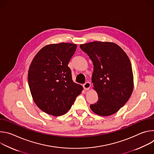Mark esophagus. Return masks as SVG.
Segmentation results:
<instances>
[{
  "mask_svg": "<svg viewBox=\"0 0 154 154\" xmlns=\"http://www.w3.org/2000/svg\"><path fill=\"white\" fill-rule=\"evenodd\" d=\"M83 88H84V89L85 90H89L90 88V86H91V83L89 82H85L84 84H83Z\"/></svg>",
  "mask_w": 154,
  "mask_h": 154,
  "instance_id": "1",
  "label": "esophagus"
}]
</instances>
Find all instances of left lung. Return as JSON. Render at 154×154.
Returning a JSON list of instances; mask_svg holds the SVG:
<instances>
[{"mask_svg":"<svg viewBox=\"0 0 154 154\" xmlns=\"http://www.w3.org/2000/svg\"><path fill=\"white\" fill-rule=\"evenodd\" d=\"M80 48L94 66L92 82L99 99L90 105L91 110L103 116L116 113L133 91L132 68L128 56L113 42L94 41L81 45Z\"/></svg>","mask_w":154,"mask_h":154,"instance_id":"1","label":"left lung"}]
</instances>
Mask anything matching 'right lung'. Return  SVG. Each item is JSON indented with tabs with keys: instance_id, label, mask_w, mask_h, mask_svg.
<instances>
[{
	"instance_id": "obj_1",
	"label": "right lung",
	"mask_w": 154,
	"mask_h": 154,
	"mask_svg": "<svg viewBox=\"0 0 154 154\" xmlns=\"http://www.w3.org/2000/svg\"><path fill=\"white\" fill-rule=\"evenodd\" d=\"M77 45L69 42L42 48L32 61L28 82L33 100L42 111L53 116L66 113L83 87L72 79L68 64Z\"/></svg>"
}]
</instances>
